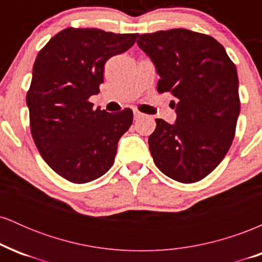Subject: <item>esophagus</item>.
I'll use <instances>...</instances> for the list:
<instances>
[{
    "instance_id": "esophagus-1",
    "label": "esophagus",
    "mask_w": 262,
    "mask_h": 262,
    "mask_svg": "<svg viewBox=\"0 0 262 262\" xmlns=\"http://www.w3.org/2000/svg\"><path fill=\"white\" fill-rule=\"evenodd\" d=\"M141 117H143V113L138 112V111H134V119H135V121H138V119L141 118Z\"/></svg>"
}]
</instances>
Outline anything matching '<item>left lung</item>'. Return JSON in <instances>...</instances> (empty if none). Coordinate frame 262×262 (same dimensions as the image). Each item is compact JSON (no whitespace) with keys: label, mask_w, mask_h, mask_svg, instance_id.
Segmentation results:
<instances>
[{"label":"left lung","mask_w":262,"mask_h":262,"mask_svg":"<svg viewBox=\"0 0 262 262\" xmlns=\"http://www.w3.org/2000/svg\"><path fill=\"white\" fill-rule=\"evenodd\" d=\"M138 45L160 76L158 92L176 101L173 124L155 119L149 149L156 166L170 179L192 183L221 164L235 134L240 113L235 65L214 38L170 29L141 34Z\"/></svg>","instance_id":"left-lung-1"}]
</instances>
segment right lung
<instances>
[{
    "mask_svg": "<svg viewBox=\"0 0 262 262\" xmlns=\"http://www.w3.org/2000/svg\"><path fill=\"white\" fill-rule=\"evenodd\" d=\"M137 37L66 28L35 59L27 93L32 137L44 161L68 181L91 182L113 165L133 111L95 110L89 98L100 92L107 60L127 52Z\"/></svg>",
    "mask_w": 262,
    "mask_h": 262,
    "instance_id": "add662e5",
    "label": "right lung"
}]
</instances>
